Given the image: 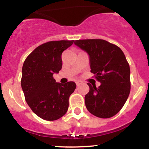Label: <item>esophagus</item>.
Segmentation results:
<instances>
[{"instance_id": "1", "label": "esophagus", "mask_w": 149, "mask_h": 149, "mask_svg": "<svg viewBox=\"0 0 149 149\" xmlns=\"http://www.w3.org/2000/svg\"><path fill=\"white\" fill-rule=\"evenodd\" d=\"M76 85H77V86H79V85L82 83V82H81V81H80V80H78V81H76Z\"/></svg>"}]
</instances>
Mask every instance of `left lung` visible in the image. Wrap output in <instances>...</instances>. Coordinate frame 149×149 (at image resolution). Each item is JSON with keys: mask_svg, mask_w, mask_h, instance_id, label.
Wrapping results in <instances>:
<instances>
[{"mask_svg": "<svg viewBox=\"0 0 149 149\" xmlns=\"http://www.w3.org/2000/svg\"><path fill=\"white\" fill-rule=\"evenodd\" d=\"M74 43L88 53L91 72L101 83L98 88L88 83L87 109L97 117H113L121 110L130 92V69L123 52L102 39L78 40Z\"/></svg>", "mask_w": 149, "mask_h": 149, "instance_id": "obj_1", "label": "left lung"}]
</instances>
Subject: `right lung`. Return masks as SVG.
<instances>
[{"label": "right lung", "mask_w": 149, "mask_h": 149, "mask_svg": "<svg viewBox=\"0 0 149 149\" xmlns=\"http://www.w3.org/2000/svg\"><path fill=\"white\" fill-rule=\"evenodd\" d=\"M74 40H53L37 47L26 58L22 67V88L34 113L45 120H55L66 113L70 95L76 85L56 83L54 73L61 69V54Z\"/></svg>", "instance_id": "obj_1"}]
</instances>
